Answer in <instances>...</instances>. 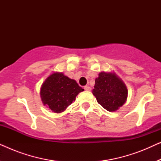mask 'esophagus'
<instances>
[{
	"label": "esophagus",
	"instance_id": "1",
	"mask_svg": "<svg viewBox=\"0 0 161 161\" xmlns=\"http://www.w3.org/2000/svg\"><path fill=\"white\" fill-rule=\"evenodd\" d=\"M84 89L86 90V91H91V87L88 86H84Z\"/></svg>",
	"mask_w": 161,
	"mask_h": 161
}]
</instances>
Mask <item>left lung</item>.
Here are the masks:
<instances>
[{
  "label": "left lung",
  "mask_w": 161,
  "mask_h": 161,
  "mask_svg": "<svg viewBox=\"0 0 161 161\" xmlns=\"http://www.w3.org/2000/svg\"><path fill=\"white\" fill-rule=\"evenodd\" d=\"M92 93L99 104L108 111H115L126 102L127 89L115 74L100 72L95 79Z\"/></svg>",
  "instance_id": "obj_1"
}]
</instances>
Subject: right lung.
<instances>
[{
    "instance_id": "right-lung-1",
    "label": "right lung",
    "mask_w": 161,
    "mask_h": 161,
    "mask_svg": "<svg viewBox=\"0 0 161 161\" xmlns=\"http://www.w3.org/2000/svg\"><path fill=\"white\" fill-rule=\"evenodd\" d=\"M83 89L76 81L63 73L55 72L46 79L41 87L40 96L43 104L55 113L64 111Z\"/></svg>"
}]
</instances>
